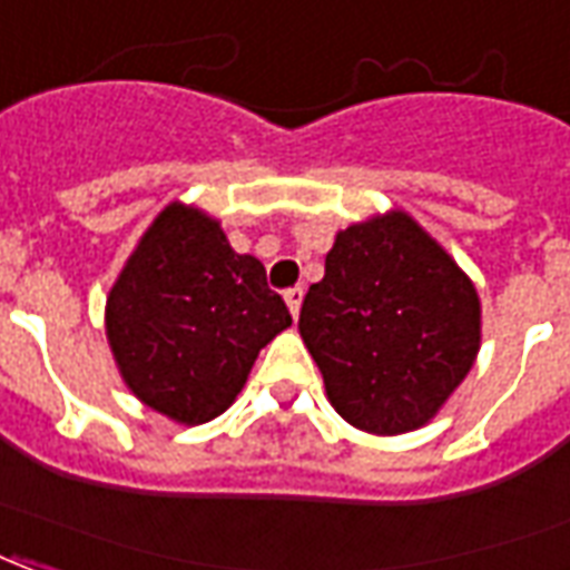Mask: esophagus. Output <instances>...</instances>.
I'll list each match as a JSON object with an SVG mask.
<instances>
[{"label":"esophagus","instance_id":"34e87169","mask_svg":"<svg viewBox=\"0 0 570 570\" xmlns=\"http://www.w3.org/2000/svg\"><path fill=\"white\" fill-rule=\"evenodd\" d=\"M284 298H286V307H289V314H293V317H298V311H302V298H305V289H302V286H293V289H286Z\"/></svg>","mask_w":570,"mask_h":570}]
</instances>
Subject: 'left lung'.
I'll list each match as a JSON object with an SVG mask.
<instances>
[{"label": "left lung", "mask_w": 570, "mask_h": 570, "mask_svg": "<svg viewBox=\"0 0 570 570\" xmlns=\"http://www.w3.org/2000/svg\"><path fill=\"white\" fill-rule=\"evenodd\" d=\"M298 332L332 407L371 435L425 425L465 381L480 350V298L456 259L407 217L335 235Z\"/></svg>", "instance_id": "8db88e82"}]
</instances>
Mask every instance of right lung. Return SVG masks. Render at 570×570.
I'll return each mask as SVG.
<instances>
[{
  "label": "right lung",
  "mask_w": 570,
  "mask_h": 570,
  "mask_svg": "<svg viewBox=\"0 0 570 570\" xmlns=\"http://www.w3.org/2000/svg\"><path fill=\"white\" fill-rule=\"evenodd\" d=\"M289 323L263 263L232 250L220 223L180 202L150 223L105 305L124 383L184 425L220 416Z\"/></svg>",
  "instance_id": "right-lung-1"
}]
</instances>
